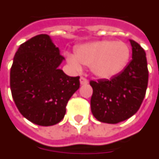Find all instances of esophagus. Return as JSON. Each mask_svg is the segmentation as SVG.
Segmentation results:
<instances>
[{
  "mask_svg": "<svg viewBox=\"0 0 159 159\" xmlns=\"http://www.w3.org/2000/svg\"><path fill=\"white\" fill-rule=\"evenodd\" d=\"M80 84H88V80L84 77H80Z\"/></svg>",
  "mask_w": 159,
  "mask_h": 159,
  "instance_id": "obj_1",
  "label": "esophagus"
}]
</instances>
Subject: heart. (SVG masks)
<instances>
[{
  "label": "heart",
  "mask_w": 159,
  "mask_h": 159,
  "mask_svg": "<svg viewBox=\"0 0 159 159\" xmlns=\"http://www.w3.org/2000/svg\"><path fill=\"white\" fill-rule=\"evenodd\" d=\"M130 56L129 46L123 41L98 40L78 46L75 55L67 54L68 62L80 69L90 66L91 72L101 79H109L124 70Z\"/></svg>",
  "instance_id": "1"
}]
</instances>
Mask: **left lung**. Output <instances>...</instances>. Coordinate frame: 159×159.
<instances>
[{
	"label": "left lung",
	"instance_id": "8db88e82",
	"mask_svg": "<svg viewBox=\"0 0 159 159\" xmlns=\"http://www.w3.org/2000/svg\"><path fill=\"white\" fill-rule=\"evenodd\" d=\"M132 60L120 74L110 80H91L93 89L91 113L102 123L117 124L133 116L140 108L148 83V62L144 49L135 40Z\"/></svg>",
	"mask_w": 159,
	"mask_h": 159
}]
</instances>
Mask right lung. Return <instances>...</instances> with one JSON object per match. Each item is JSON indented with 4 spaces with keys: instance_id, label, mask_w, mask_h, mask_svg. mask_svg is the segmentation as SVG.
Returning a JSON list of instances; mask_svg holds the SVG:
<instances>
[{
    "instance_id": "obj_1",
    "label": "right lung",
    "mask_w": 159,
    "mask_h": 159,
    "mask_svg": "<svg viewBox=\"0 0 159 159\" xmlns=\"http://www.w3.org/2000/svg\"><path fill=\"white\" fill-rule=\"evenodd\" d=\"M64 57L47 34L21 44L10 71L11 96L18 111L30 122L54 125L65 115L66 106L80 88V77L59 69Z\"/></svg>"
}]
</instances>
